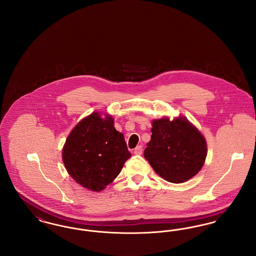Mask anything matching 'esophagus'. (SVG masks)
Here are the masks:
<instances>
[{"instance_id":"esophagus-1","label":"esophagus","mask_w":256,"mask_h":256,"mask_svg":"<svg viewBox=\"0 0 256 256\" xmlns=\"http://www.w3.org/2000/svg\"><path fill=\"white\" fill-rule=\"evenodd\" d=\"M142 152H143V146H137L134 148L135 154H142Z\"/></svg>"}]
</instances>
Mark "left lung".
<instances>
[{"mask_svg":"<svg viewBox=\"0 0 256 256\" xmlns=\"http://www.w3.org/2000/svg\"><path fill=\"white\" fill-rule=\"evenodd\" d=\"M152 134L144 158L162 178L182 183L202 168L207 154L206 142L187 119L156 120Z\"/></svg>","mask_w":256,"mask_h":256,"instance_id":"left-lung-1","label":"left lung"}]
</instances>
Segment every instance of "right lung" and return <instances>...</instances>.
Here are the masks:
<instances>
[{
    "mask_svg": "<svg viewBox=\"0 0 256 256\" xmlns=\"http://www.w3.org/2000/svg\"><path fill=\"white\" fill-rule=\"evenodd\" d=\"M130 156L124 135L114 128L113 118L102 119L97 112L74 128L62 150L69 174L95 192L112 182Z\"/></svg>",
    "mask_w": 256,
    "mask_h": 256,
    "instance_id": "1",
    "label": "right lung"
}]
</instances>
